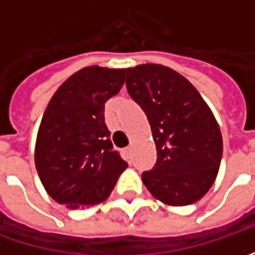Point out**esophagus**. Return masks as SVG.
Wrapping results in <instances>:
<instances>
[{
    "label": "esophagus",
    "instance_id": "esophagus-1",
    "mask_svg": "<svg viewBox=\"0 0 255 255\" xmlns=\"http://www.w3.org/2000/svg\"><path fill=\"white\" fill-rule=\"evenodd\" d=\"M122 153L126 159H130V147H125V149L122 150Z\"/></svg>",
    "mask_w": 255,
    "mask_h": 255
}]
</instances>
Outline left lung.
Masks as SVG:
<instances>
[{
  "label": "left lung",
  "instance_id": "left-lung-1",
  "mask_svg": "<svg viewBox=\"0 0 255 255\" xmlns=\"http://www.w3.org/2000/svg\"><path fill=\"white\" fill-rule=\"evenodd\" d=\"M126 88L146 113L157 160L142 180L153 197L169 206L193 204L217 177L223 139L214 115L180 74L157 64L126 71Z\"/></svg>",
  "mask_w": 255,
  "mask_h": 255
}]
</instances>
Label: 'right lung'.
<instances>
[{
	"instance_id": "right-lung-1",
	"label": "right lung",
	"mask_w": 255,
	"mask_h": 255,
	"mask_svg": "<svg viewBox=\"0 0 255 255\" xmlns=\"http://www.w3.org/2000/svg\"><path fill=\"white\" fill-rule=\"evenodd\" d=\"M125 69L86 66L58 88L45 109L35 166L48 194L69 209L106 200L128 167L113 150L105 103L119 93Z\"/></svg>"
}]
</instances>
